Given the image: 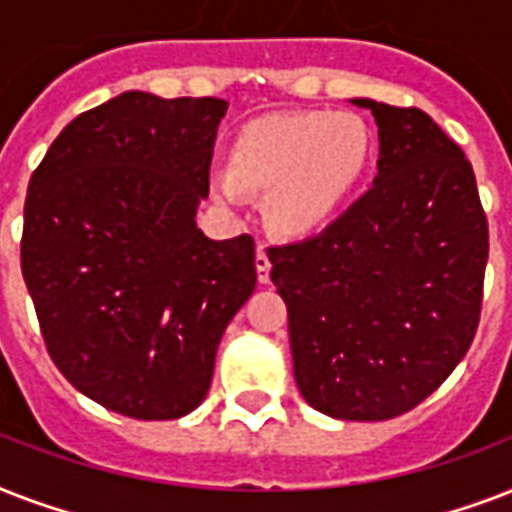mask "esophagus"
<instances>
[{
	"instance_id": "1",
	"label": "esophagus",
	"mask_w": 512,
	"mask_h": 512,
	"mask_svg": "<svg viewBox=\"0 0 512 512\" xmlns=\"http://www.w3.org/2000/svg\"><path fill=\"white\" fill-rule=\"evenodd\" d=\"M255 265H257V279H260V284H268V281H271V257H268V252H265L263 247L257 249Z\"/></svg>"
}]
</instances>
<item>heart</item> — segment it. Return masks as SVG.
Returning <instances> with one entry per match:
<instances>
[{
	"instance_id": "obj_1",
	"label": "heart",
	"mask_w": 512,
	"mask_h": 512,
	"mask_svg": "<svg viewBox=\"0 0 512 512\" xmlns=\"http://www.w3.org/2000/svg\"><path fill=\"white\" fill-rule=\"evenodd\" d=\"M374 135L356 114L263 116L244 124L228 151L231 175L215 193L241 199V188L265 191V217L279 233L311 236L327 228L364 180Z\"/></svg>"
}]
</instances>
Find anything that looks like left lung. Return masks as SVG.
<instances>
[{"label": "left lung", "mask_w": 512, "mask_h": 512, "mask_svg": "<svg viewBox=\"0 0 512 512\" xmlns=\"http://www.w3.org/2000/svg\"><path fill=\"white\" fill-rule=\"evenodd\" d=\"M380 127L374 185L311 239L268 249L295 380L337 420H393L476 337L489 223L462 148L420 108L356 98Z\"/></svg>", "instance_id": "left-lung-1"}]
</instances>
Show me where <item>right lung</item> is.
<instances>
[{"instance_id": "right-lung-1", "label": "right lung", "mask_w": 512, "mask_h": 512, "mask_svg": "<svg viewBox=\"0 0 512 512\" xmlns=\"http://www.w3.org/2000/svg\"><path fill=\"white\" fill-rule=\"evenodd\" d=\"M220 98L122 92L60 132L28 183L20 268L47 353L100 406L177 420L204 401L255 239L196 228Z\"/></svg>"}]
</instances>
